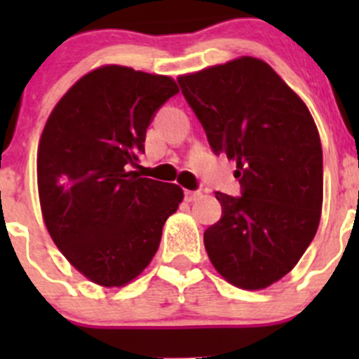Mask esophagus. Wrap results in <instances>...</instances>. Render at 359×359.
Returning a JSON list of instances; mask_svg holds the SVG:
<instances>
[{
    "mask_svg": "<svg viewBox=\"0 0 359 359\" xmlns=\"http://www.w3.org/2000/svg\"><path fill=\"white\" fill-rule=\"evenodd\" d=\"M186 201H196V200H200L201 198V193L200 191H186Z\"/></svg>",
    "mask_w": 359,
    "mask_h": 359,
    "instance_id": "1",
    "label": "esophagus"
}]
</instances>
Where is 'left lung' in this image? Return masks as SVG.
<instances>
[{
    "label": "left lung",
    "mask_w": 359,
    "mask_h": 359,
    "mask_svg": "<svg viewBox=\"0 0 359 359\" xmlns=\"http://www.w3.org/2000/svg\"><path fill=\"white\" fill-rule=\"evenodd\" d=\"M215 154L236 161L241 196L217 191L205 231L217 273L243 290L288 274L320 226L323 153L304 100L264 60L240 57L177 78Z\"/></svg>",
    "instance_id": "1"
}]
</instances>
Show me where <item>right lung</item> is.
<instances>
[{
    "mask_svg": "<svg viewBox=\"0 0 359 359\" xmlns=\"http://www.w3.org/2000/svg\"><path fill=\"white\" fill-rule=\"evenodd\" d=\"M179 86L170 76L100 66L64 93L38 146V193L53 243L92 283L140 276L184 200L177 184L132 172L147 126Z\"/></svg>",
    "mask_w": 359,
    "mask_h": 359,
    "instance_id": "1",
    "label": "right lung"
}]
</instances>
